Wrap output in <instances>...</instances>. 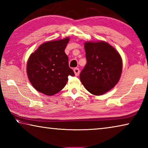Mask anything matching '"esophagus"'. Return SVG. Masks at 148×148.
<instances>
[{"label": "esophagus", "instance_id": "obj_1", "mask_svg": "<svg viewBox=\"0 0 148 148\" xmlns=\"http://www.w3.org/2000/svg\"><path fill=\"white\" fill-rule=\"evenodd\" d=\"M74 72L75 75H76V76H77L79 74V69L78 68H75L74 69Z\"/></svg>", "mask_w": 148, "mask_h": 148}]
</instances>
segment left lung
I'll use <instances>...</instances> for the list:
<instances>
[{
    "label": "left lung",
    "mask_w": 148,
    "mask_h": 148,
    "mask_svg": "<svg viewBox=\"0 0 148 148\" xmlns=\"http://www.w3.org/2000/svg\"><path fill=\"white\" fill-rule=\"evenodd\" d=\"M87 64L80 73V81L87 91L102 95L118 83L123 62L119 52L104 41L84 43Z\"/></svg>",
    "instance_id": "1"
}]
</instances>
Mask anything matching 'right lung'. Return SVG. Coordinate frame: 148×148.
<instances>
[{
    "label": "right lung",
    "mask_w": 148,
    "mask_h": 148,
    "mask_svg": "<svg viewBox=\"0 0 148 148\" xmlns=\"http://www.w3.org/2000/svg\"><path fill=\"white\" fill-rule=\"evenodd\" d=\"M69 39L66 37L45 42L29 56L27 74L36 91L51 96L64 88L69 76H74L64 52Z\"/></svg>",
    "instance_id": "add662e5"
}]
</instances>
